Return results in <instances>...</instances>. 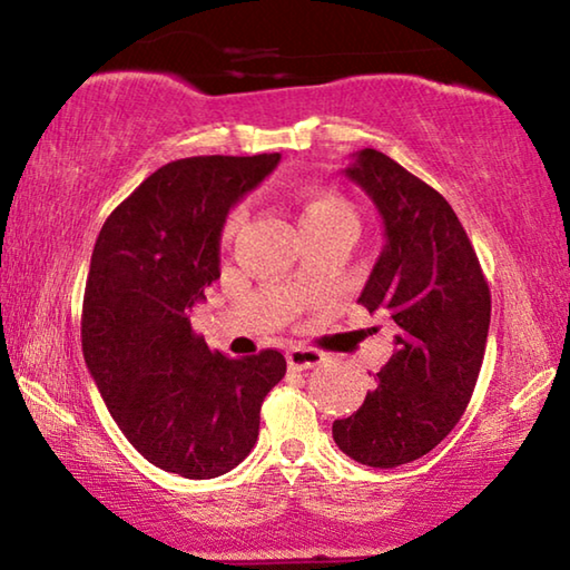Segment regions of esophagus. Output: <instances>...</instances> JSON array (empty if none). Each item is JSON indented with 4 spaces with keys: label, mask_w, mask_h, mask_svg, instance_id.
<instances>
[{
    "label": "esophagus",
    "mask_w": 570,
    "mask_h": 570,
    "mask_svg": "<svg viewBox=\"0 0 570 570\" xmlns=\"http://www.w3.org/2000/svg\"><path fill=\"white\" fill-rule=\"evenodd\" d=\"M286 362L292 370H312V366H320L324 362V354L312 350V346H292L286 352Z\"/></svg>",
    "instance_id": "obj_1"
}]
</instances>
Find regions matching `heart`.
I'll list each match as a JSON object with an SVG mask.
<instances>
[{
    "mask_svg": "<svg viewBox=\"0 0 570 570\" xmlns=\"http://www.w3.org/2000/svg\"><path fill=\"white\" fill-rule=\"evenodd\" d=\"M244 218H246L244 206L230 210L224 224V236L226 238L234 236L240 228V224H244ZM334 218H354L350 200L334 190H308L302 200V210H298V220H302V226L304 228L320 226Z\"/></svg>",
    "mask_w": 570,
    "mask_h": 570,
    "instance_id": "obj_1",
    "label": "heart"
}]
</instances>
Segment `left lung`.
<instances>
[{
  "mask_svg": "<svg viewBox=\"0 0 570 570\" xmlns=\"http://www.w3.org/2000/svg\"><path fill=\"white\" fill-rule=\"evenodd\" d=\"M384 224L360 304L397 326V350L352 417L332 424L344 455L397 468L440 445L475 390L490 326V288L445 198L390 156L364 148L344 168Z\"/></svg>",
  "mask_w": 570,
  "mask_h": 570,
  "instance_id": "left-lung-1",
  "label": "left lung"
}]
</instances>
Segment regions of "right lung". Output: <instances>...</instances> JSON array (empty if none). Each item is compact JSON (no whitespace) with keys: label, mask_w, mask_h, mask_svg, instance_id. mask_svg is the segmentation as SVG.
Instances as JSON below:
<instances>
[{"label":"right lung","mask_w":570,"mask_h":570,"mask_svg":"<svg viewBox=\"0 0 570 570\" xmlns=\"http://www.w3.org/2000/svg\"><path fill=\"white\" fill-rule=\"evenodd\" d=\"M278 153L173 160L105 220L82 298V354L122 435L153 465L218 478L258 438L262 402L286 374L282 352H210L188 312L220 276L228 210Z\"/></svg>","instance_id":"add662e5"}]
</instances>
